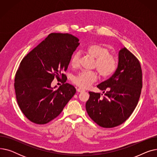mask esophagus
<instances>
[{"label": "esophagus", "mask_w": 157, "mask_h": 157, "mask_svg": "<svg viewBox=\"0 0 157 157\" xmlns=\"http://www.w3.org/2000/svg\"><path fill=\"white\" fill-rule=\"evenodd\" d=\"M77 91H78V92H79V93H82V92H84L85 90H83V89L80 88H77Z\"/></svg>", "instance_id": "34e87169"}]
</instances>
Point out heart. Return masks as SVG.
Returning <instances> with one entry per match:
<instances>
[{
    "label": "heart",
    "mask_w": 157,
    "mask_h": 157,
    "mask_svg": "<svg viewBox=\"0 0 157 157\" xmlns=\"http://www.w3.org/2000/svg\"><path fill=\"white\" fill-rule=\"evenodd\" d=\"M87 53L95 59L94 68L96 69L99 75L104 78H108L114 73L117 68L116 58L111 54L109 48L102 44H94L86 49ZM80 63V53H74L71 59V65L77 68ZM97 80V75L93 71H83L79 73L72 79L73 83L78 86L86 89L89 88Z\"/></svg>",
    "instance_id": "b5f03b06"
}]
</instances>
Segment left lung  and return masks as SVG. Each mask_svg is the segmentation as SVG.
I'll use <instances>...</instances> for the list:
<instances>
[{"mask_svg": "<svg viewBox=\"0 0 157 157\" xmlns=\"http://www.w3.org/2000/svg\"><path fill=\"white\" fill-rule=\"evenodd\" d=\"M142 87L143 73L139 60L127 48L121 49L116 71L109 79L97 85L105 93L104 97L89 92L86 103L88 116L103 128L122 124L134 111Z\"/></svg>", "mask_w": 157, "mask_h": 157, "instance_id": "obj_1", "label": "left lung"}]
</instances>
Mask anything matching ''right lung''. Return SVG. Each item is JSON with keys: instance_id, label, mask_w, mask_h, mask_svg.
I'll return each mask as SVG.
<instances>
[{"instance_id": "add662e5", "label": "right lung", "mask_w": 157, "mask_h": 157, "mask_svg": "<svg viewBox=\"0 0 157 157\" xmlns=\"http://www.w3.org/2000/svg\"><path fill=\"white\" fill-rule=\"evenodd\" d=\"M78 41L67 33H52L20 62L14 79L16 97L30 121L44 125L53 120L76 94L74 86L65 83L67 76L62 72L67 71ZM55 77L63 79L56 90L51 87Z\"/></svg>"}]
</instances>
